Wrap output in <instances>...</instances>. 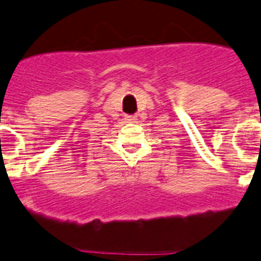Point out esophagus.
Listing matches in <instances>:
<instances>
[{
	"mask_svg": "<svg viewBox=\"0 0 261 261\" xmlns=\"http://www.w3.org/2000/svg\"><path fill=\"white\" fill-rule=\"evenodd\" d=\"M125 120L128 121V123H137V116H126Z\"/></svg>",
	"mask_w": 261,
	"mask_h": 261,
	"instance_id": "esophagus-1",
	"label": "esophagus"
}]
</instances>
